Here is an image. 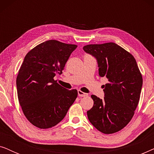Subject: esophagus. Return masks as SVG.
<instances>
[{
    "label": "esophagus",
    "instance_id": "34e87169",
    "mask_svg": "<svg viewBox=\"0 0 154 154\" xmlns=\"http://www.w3.org/2000/svg\"><path fill=\"white\" fill-rule=\"evenodd\" d=\"M78 94H79V97H86V96H88L87 93H85V92H82L81 90H78Z\"/></svg>",
    "mask_w": 154,
    "mask_h": 154
}]
</instances>
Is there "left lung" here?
<instances>
[{"label": "left lung", "mask_w": 154, "mask_h": 154, "mask_svg": "<svg viewBox=\"0 0 154 154\" xmlns=\"http://www.w3.org/2000/svg\"><path fill=\"white\" fill-rule=\"evenodd\" d=\"M83 50L96 58L99 75L109 81L104 85V100L91 95L94 105L87 111L88 119L102 133H115L133 117L140 98L142 75L134 57L114 43L90 44Z\"/></svg>", "instance_id": "obj_1"}]
</instances>
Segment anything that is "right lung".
Here are the masks:
<instances>
[{
    "mask_svg": "<svg viewBox=\"0 0 154 154\" xmlns=\"http://www.w3.org/2000/svg\"><path fill=\"white\" fill-rule=\"evenodd\" d=\"M76 45L55 40L43 42L25 56L17 76L20 104L27 120L35 127L48 129L66 116L78 96L54 81L64 70Z\"/></svg>",
    "mask_w": 154,
    "mask_h": 154,
    "instance_id": "right-lung-1",
    "label": "right lung"
}]
</instances>
